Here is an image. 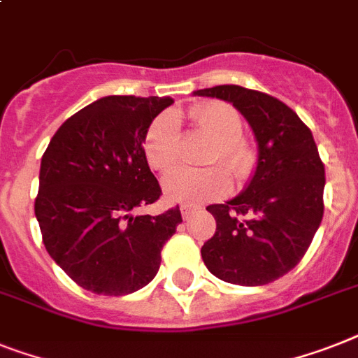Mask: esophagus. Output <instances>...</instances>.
Segmentation results:
<instances>
[{
  "mask_svg": "<svg viewBox=\"0 0 358 358\" xmlns=\"http://www.w3.org/2000/svg\"><path fill=\"white\" fill-rule=\"evenodd\" d=\"M180 211H182V217H184L185 220L189 219V217H191V215L194 213V211H196V209L194 208H191V206H180Z\"/></svg>",
  "mask_w": 358,
  "mask_h": 358,
  "instance_id": "esophagus-1",
  "label": "esophagus"
}]
</instances>
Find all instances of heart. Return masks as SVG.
I'll return each mask as SVG.
<instances>
[{"instance_id":"b5f03b06","label":"heart","mask_w":358,"mask_h":358,"mask_svg":"<svg viewBox=\"0 0 358 358\" xmlns=\"http://www.w3.org/2000/svg\"><path fill=\"white\" fill-rule=\"evenodd\" d=\"M194 127L211 134L219 143L209 156V164H220L235 180L246 178L255 164V154L243 139L245 124L239 112L228 103L211 101L189 112ZM143 154L154 171L165 173L178 164L180 129L171 113H162L149 124L143 138ZM229 180L220 167L191 169L180 167L164 178V193L180 204H204L228 193Z\"/></svg>"}]
</instances>
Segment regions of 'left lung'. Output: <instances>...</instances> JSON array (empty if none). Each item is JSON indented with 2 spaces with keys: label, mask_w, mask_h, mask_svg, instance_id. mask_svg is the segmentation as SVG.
<instances>
[{
  "label": "left lung",
  "mask_w": 358,
  "mask_h": 358,
  "mask_svg": "<svg viewBox=\"0 0 358 358\" xmlns=\"http://www.w3.org/2000/svg\"><path fill=\"white\" fill-rule=\"evenodd\" d=\"M194 95L234 104L259 149L245 191L206 208L217 231L200 250L202 259L228 283H272L300 263L324 217L325 169L315 138L294 110L263 92L222 84Z\"/></svg>",
  "instance_id": "1"
}]
</instances>
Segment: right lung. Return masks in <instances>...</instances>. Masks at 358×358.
<instances>
[{
	"mask_svg": "<svg viewBox=\"0 0 358 358\" xmlns=\"http://www.w3.org/2000/svg\"><path fill=\"white\" fill-rule=\"evenodd\" d=\"M171 97L110 95L78 110L55 132L34 200L55 263L86 290L124 296L158 274L180 208L136 215L162 194L143 154L145 132Z\"/></svg>",
	"mask_w": 358,
	"mask_h": 358,
	"instance_id": "add662e5",
	"label": "right lung"
}]
</instances>
